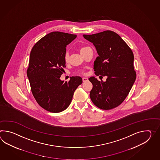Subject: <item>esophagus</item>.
<instances>
[{"label":"esophagus","mask_w":160,"mask_h":160,"mask_svg":"<svg viewBox=\"0 0 160 160\" xmlns=\"http://www.w3.org/2000/svg\"><path fill=\"white\" fill-rule=\"evenodd\" d=\"M88 79L87 78H82V82H88Z\"/></svg>","instance_id":"34e87169"}]
</instances>
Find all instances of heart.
Masks as SVG:
<instances>
[{
	"mask_svg": "<svg viewBox=\"0 0 160 160\" xmlns=\"http://www.w3.org/2000/svg\"><path fill=\"white\" fill-rule=\"evenodd\" d=\"M87 48H88V47H82V48H80V52H82V51H83L84 50H85V49ZM64 60H65V61L66 62H68V61H69V54L68 53H66L65 54ZM78 74H81V75H84L85 73V72L84 70H79V71H78Z\"/></svg>",
	"mask_w": 160,
	"mask_h": 160,
	"instance_id": "b5f03b06",
	"label": "heart"
}]
</instances>
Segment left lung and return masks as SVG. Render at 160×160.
Wrapping results in <instances>:
<instances>
[{"mask_svg": "<svg viewBox=\"0 0 160 160\" xmlns=\"http://www.w3.org/2000/svg\"><path fill=\"white\" fill-rule=\"evenodd\" d=\"M83 37L93 43L99 55L93 65L95 74L107 76L105 82L93 76L89 78L93 85L90 98L100 109H112L124 101L135 82L133 53L120 36L110 30Z\"/></svg>", "mask_w": 160, "mask_h": 160, "instance_id": "1", "label": "left lung"}]
</instances>
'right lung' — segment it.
<instances>
[{
    "label": "right lung",
    "mask_w": 160,
    "mask_h": 160,
    "mask_svg": "<svg viewBox=\"0 0 160 160\" xmlns=\"http://www.w3.org/2000/svg\"><path fill=\"white\" fill-rule=\"evenodd\" d=\"M76 37L60 32H50L36 43L30 52L27 76L32 95L40 106L51 112L67 109L82 82L79 76H72L68 82L60 80L66 67V47Z\"/></svg>",
    "instance_id": "add662e5"
}]
</instances>
